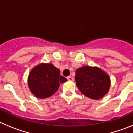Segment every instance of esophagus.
I'll use <instances>...</instances> for the list:
<instances>
[{"label": "esophagus", "mask_w": 133, "mask_h": 133, "mask_svg": "<svg viewBox=\"0 0 133 133\" xmlns=\"http://www.w3.org/2000/svg\"><path fill=\"white\" fill-rule=\"evenodd\" d=\"M66 78H67L68 81H73V78H72V77H66Z\"/></svg>", "instance_id": "1"}]
</instances>
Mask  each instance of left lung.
<instances>
[{
    "label": "left lung",
    "mask_w": 133,
    "mask_h": 133,
    "mask_svg": "<svg viewBox=\"0 0 133 133\" xmlns=\"http://www.w3.org/2000/svg\"><path fill=\"white\" fill-rule=\"evenodd\" d=\"M75 81L83 95L95 100L103 98L109 92L110 86L107 73L97 66H85L77 69Z\"/></svg>",
    "instance_id": "obj_1"
}]
</instances>
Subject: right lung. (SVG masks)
<instances>
[{
	"instance_id": "right-lung-1",
	"label": "right lung",
	"mask_w": 133,
	"mask_h": 133,
	"mask_svg": "<svg viewBox=\"0 0 133 133\" xmlns=\"http://www.w3.org/2000/svg\"><path fill=\"white\" fill-rule=\"evenodd\" d=\"M67 81L60 75V70L50 63H41L30 70L28 84L30 92L35 97L45 98L53 95L60 83Z\"/></svg>"
}]
</instances>
